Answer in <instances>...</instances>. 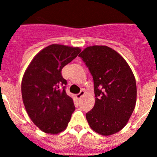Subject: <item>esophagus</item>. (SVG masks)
Listing matches in <instances>:
<instances>
[{"label":"esophagus","mask_w":157,"mask_h":157,"mask_svg":"<svg viewBox=\"0 0 157 157\" xmlns=\"http://www.w3.org/2000/svg\"><path fill=\"white\" fill-rule=\"evenodd\" d=\"M84 94H85V91H84V90H81L80 91V93L77 94H76V98H77V99H80V98L83 96V95H84Z\"/></svg>","instance_id":"1"}]
</instances>
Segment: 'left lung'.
Returning a JSON list of instances; mask_svg holds the SVG:
<instances>
[{
	"instance_id": "1",
	"label": "left lung",
	"mask_w": 157,
	"mask_h": 157,
	"mask_svg": "<svg viewBox=\"0 0 157 157\" xmlns=\"http://www.w3.org/2000/svg\"><path fill=\"white\" fill-rule=\"evenodd\" d=\"M79 56L92 75L95 104L86 114L90 128L111 136L125 127L136 102V83L126 61L106 45L86 48Z\"/></svg>"
}]
</instances>
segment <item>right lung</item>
Returning a JSON list of instances; mask_svg holds the SVG:
<instances>
[{
	"label": "right lung",
	"mask_w": 157,
	"mask_h": 157,
	"mask_svg": "<svg viewBox=\"0 0 157 157\" xmlns=\"http://www.w3.org/2000/svg\"><path fill=\"white\" fill-rule=\"evenodd\" d=\"M80 52V48L52 44L41 50L25 70L21 95L26 112L42 132L57 134L67 127L75 110L66 93L61 71Z\"/></svg>",
	"instance_id": "add662e5"
}]
</instances>
